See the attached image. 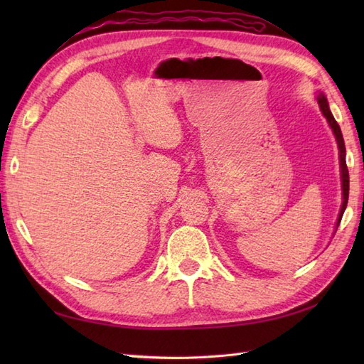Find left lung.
Returning a JSON list of instances; mask_svg holds the SVG:
<instances>
[{"label":"left lung","mask_w":364,"mask_h":364,"mask_svg":"<svg viewBox=\"0 0 364 364\" xmlns=\"http://www.w3.org/2000/svg\"><path fill=\"white\" fill-rule=\"evenodd\" d=\"M318 103L321 106V111L322 114L326 115V119L328 122V125L331 127V129H333V134L336 137V142H338V146H339V162H341V178H343V206H341V211H339V218H338V223L336 225H339V222H341L343 219V214H344V210L347 206V200H349V170H347V164H346V145H344V139H343V133H341V128H339V125L336 123L335 117L331 115L330 112V107H328V103H327V98L323 97L322 94H319L318 97Z\"/></svg>","instance_id":"8db88e82"}]
</instances>
